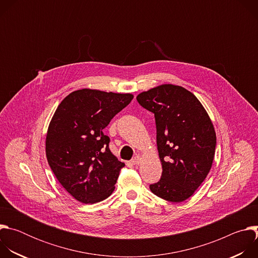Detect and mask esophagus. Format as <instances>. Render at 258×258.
I'll return each instance as SVG.
<instances>
[{
	"mask_svg": "<svg viewBox=\"0 0 258 258\" xmlns=\"http://www.w3.org/2000/svg\"><path fill=\"white\" fill-rule=\"evenodd\" d=\"M141 159H142V157H141V155H136L133 159H132V164H134V165H138V164H140L141 163Z\"/></svg>",
	"mask_w": 258,
	"mask_h": 258,
	"instance_id": "34e87169",
	"label": "esophagus"
}]
</instances>
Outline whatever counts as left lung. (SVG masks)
<instances>
[{
	"label": "left lung",
	"mask_w": 258,
	"mask_h": 258,
	"mask_svg": "<svg viewBox=\"0 0 258 258\" xmlns=\"http://www.w3.org/2000/svg\"><path fill=\"white\" fill-rule=\"evenodd\" d=\"M137 100L155 116L162 174L150 190L166 201H185L211 168L216 146L213 124L196 96L179 86L161 85L139 94Z\"/></svg>",
	"instance_id": "obj_1"
}]
</instances>
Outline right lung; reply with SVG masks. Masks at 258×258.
<instances>
[{
  "label": "right lung",
  "mask_w": 258,
  "mask_h": 258,
  "mask_svg": "<svg viewBox=\"0 0 258 258\" xmlns=\"http://www.w3.org/2000/svg\"><path fill=\"white\" fill-rule=\"evenodd\" d=\"M134 96L99 90L72 92L57 107L46 138L48 163L62 187L82 203L112 194L124 166L109 149L103 130Z\"/></svg>",
  "instance_id": "1"
}]
</instances>
